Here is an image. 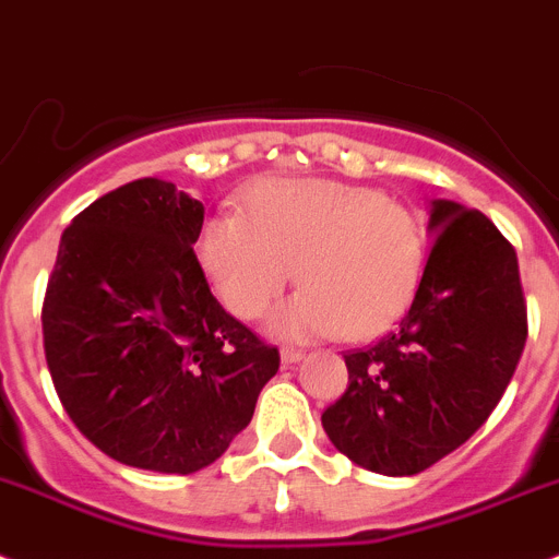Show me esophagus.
Instances as JSON below:
<instances>
[{
	"instance_id": "1",
	"label": "esophagus",
	"mask_w": 559,
	"mask_h": 559,
	"mask_svg": "<svg viewBox=\"0 0 559 559\" xmlns=\"http://www.w3.org/2000/svg\"><path fill=\"white\" fill-rule=\"evenodd\" d=\"M304 350H292V348H284L281 350V365L289 367V365H298L300 359H304Z\"/></svg>"
}]
</instances>
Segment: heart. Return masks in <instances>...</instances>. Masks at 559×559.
Masks as SVG:
<instances>
[{
	"instance_id": "1",
	"label": "heart",
	"mask_w": 559,
	"mask_h": 559,
	"mask_svg": "<svg viewBox=\"0 0 559 559\" xmlns=\"http://www.w3.org/2000/svg\"><path fill=\"white\" fill-rule=\"evenodd\" d=\"M194 248L219 304L239 320L264 314L298 267L304 286L270 317V331L292 342L379 336L406 314L426 270L424 225L409 209L329 178L255 186L245 214L200 225Z\"/></svg>"
}]
</instances>
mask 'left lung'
I'll list each match as a JSON object with an SVG mask.
<instances>
[{
    "mask_svg": "<svg viewBox=\"0 0 559 559\" xmlns=\"http://www.w3.org/2000/svg\"><path fill=\"white\" fill-rule=\"evenodd\" d=\"M429 230L424 281L399 331L345 354L348 390L323 412L336 451L384 476H415L460 449L524 354L515 248L454 200H431Z\"/></svg>",
    "mask_w": 559,
    "mask_h": 559,
    "instance_id": "obj_1",
    "label": "left lung"
}]
</instances>
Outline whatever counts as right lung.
I'll use <instances>...</instances> for the list:
<instances>
[{
	"label": "right lung",
	"instance_id": "add662e5",
	"mask_svg": "<svg viewBox=\"0 0 559 559\" xmlns=\"http://www.w3.org/2000/svg\"><path fill=\"white\" fill-rule=\"evenodd\" d=\"M203 203L142 178L60 236L41 325L58 399L110 460L194 474L250 424L278 348L211 295L194 255Z\"/></svg>",
	"mask_w": 559,
	"mask_h": 559
}]
</instances>
